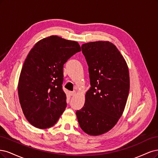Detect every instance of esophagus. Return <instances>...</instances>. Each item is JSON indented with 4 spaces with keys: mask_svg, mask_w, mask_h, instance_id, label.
Returning a JSON list of instances; mask_svg holds the SVG:
<instances>
[{
    "mask_svg": "<svg viewBox=\"0 0 158 158\" xmlns=\"http://www.w3.org/2000/svg\"><path fill=\"white\" fill-rule=\"evenodd\" d=\"M69 93H70V95H71V96H75L77 93H76V91L73 90V91H72V92H70Z\"/></svg>",
    "mask_w": 158,
    "mask_h": 158,
    "instance_id": "obj_1",
    "label": "esophagus"
}]
</instances>
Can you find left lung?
Returning <instances> with one entry per match:
<instances>
[{"label": "left lung", "instance_id": "1", "mask_svg": "<svg viewBox=\"0 0 158 158\" xmlns=\"http://www.w3.org/2000/svg\"><path fill=\"white\" fill-rule=\"evenodd\" d=\"M81 48L91 87L76 115L85 133L101 135L112 129L123 113L130 89L129 68L119 50L109 41L85 43Z\"/></svg>", "mask_w": 158, "mask_h": 158}]
</instances>
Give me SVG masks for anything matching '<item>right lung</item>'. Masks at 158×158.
I'll return each mask as SVG.
<instances>
[{"label":"right lung","instance_id":"add662e5","mask_svg":"<svg viewBox=\"0 0 158 158\" xmlns=\"http://www.w3.org/2000/svg\"><path fill=\"white\" fill-rule=\"evenodd\" d=\"M81 51L79 43L52 35L40 40L30 50L20 73L18 91L23 113L39 129L54 125L64 111L63 68Z\"/></svg>","mask_w":158,"mask_h":158}]
</instances>
